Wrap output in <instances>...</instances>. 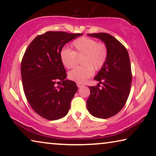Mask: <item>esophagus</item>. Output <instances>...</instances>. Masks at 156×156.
Listing matches in <instances>:
<instances>
[{
  "mask_svg": "<svg viewBox=\"0 0 156 156\" xmlns=\"http://www.w3.org/2000/svg\"><path fill=\"white\" fill-rule=\"evenodd\" d=\"M76 85H77V87H83V86L84 85L83 83H76Z\"/></svg>",
  "mask_w": 156,
  "mask_h": 156,
  "instance_id": "esophagus-1",
  "label": "esophagus"
}]
</instances>
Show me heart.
I'll return each mask as SVG.
<instances>
[{"instance_id":"b5f03b06","label":"heart","mask_w":156,"mask_h":156,"mask_svg":"<svg viewBox=\"0 0 156 156\" xmlns=\"http://www.w3.org/2000/svg\"><path fill=\"white\" fill-rule=\"evenodd\" d=\"M72 46L73 51L66 48L61 51L60 60L66 68L71 69L77 62V57L82 56L80 63L83 66L71 70L69 77L77 82H83L92 76L94 70H99L104 65L108 55V48L104 44L85 37L76 39Z\"/></svg>"}]
</instances>
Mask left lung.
I'll use <instances>...</instances> for the list:
<instances>
[{
    "label": "left lung",
    "mask_w": 156,
    "mask_h": 156,
    "mask_svg": "<svg viewBox=\"0 0 156 156\" xmlns=\"http://www.w3.org/2000/svg\"><path fill=\"white\" fill-rule=\"evenodd\" d=\"M99 39L107 46L108 55L94 80L98 87H89L90 95L87 108L91 115L108 119L119 112L129 96L132 82L131 67L126 48L110 34L104 33L87 34ZM99 83L103 87L99 88Z\"/></svg>",
    "instance_id": "left-lung-1"
}]
</instances>
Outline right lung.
<instances>
[{"label": "right lung", "mask_w": 156, "mask_h": 156, "mask_svg": "<svg viewBox=\"0 0 156 156\" xmlns=\"http://www.w3.org/2000/svg\"><path fill=\"white\" fill-rule=\"evenodd\" d=\"M81 35L46 32L36 37L25 52L21 66L25 95L34 112L46 119H60L70 109L78 87L66 79L60 54L66 44ZM58 80L63 82L61 87L55 85Z\"/></svg>", "instance_id": "add662e5"}]
</instances>
